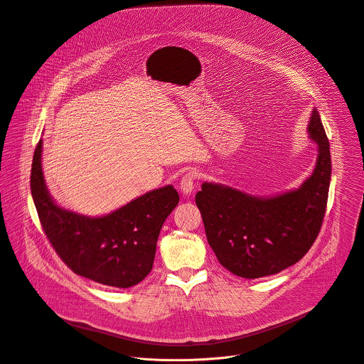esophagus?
Here are the masks:
<instances>
[{"label": "esophagus", "mask_w": 364, "mask_h": 364, "mask_svg": "<svg viewBox=\"0 0 364 364\" xmlns=\"http://www.w3.org/2000/svg\"><path fill=\"white\" fill-rule=\"evenodd\" d=\"M196 172H188L182 176L181 183H179V189L182 192L183 196H191L195 191V181H196Z\"/></svg>", "instance_id": "obj_1"}]
</instances>
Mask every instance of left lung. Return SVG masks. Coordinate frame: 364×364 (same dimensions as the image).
I'll list each match as a JSON object with an SVG mask.
<instances>
[{"instance_id":"8db88e82","label":"left lung","mask_w":364,"mask_h":364,"mask_svg":"<svg viewBox=\"0 0 364 364\" xmlns=\"http://www.w3.org/2000/svg\"><path fill=\"white\" fill-rule=\"evenodd\" d=\"M307 132L318 154L311 175L299 188L257 196L224 183L203 182L196 193L208 244L235 276L258 279L284 270L309 252L321 230L331 183V153L315 107Z\"/></svg>"}]
</instances>
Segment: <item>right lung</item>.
Masks as SVG:
<instances>
[{
  "instance_id": "right-lung-1",
  "label": "right lung",
  "mask_w": 364,
  "mask_h": 364,
  "mask_svg": "<svg viewBox=\"0 0 364 364\" xmlns=\"http://www.w3.org/2000/svg\"><path fill=\"white\" fill-rule=\"evenodd\" d=\"M43 140L33 154L31 191L53 248L77 274L105 286L129 289L151 272L162 224L178 206L172 185L150 191L104 215H85L60 206L42 169Z\"/></svg>"
}]
</instances>
